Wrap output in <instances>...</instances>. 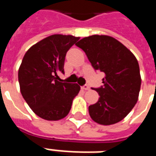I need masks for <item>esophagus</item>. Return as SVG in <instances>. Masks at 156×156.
Returning a JSON list of instances; mask_svg holds the SVG:
<instances>
[{"instance_id": "1", "label": "esophagus", "mask_w": 156, "mask_h": 156, "mask_svg": "<svg viewBox=\"0 0 156 156\" xmlns=\"http://www.w3.org/2000/svg\"><path fill=\"white\" fill-rule=\"evenodd\" d=\"M82 88H83V90H90V87H89L88 85H84Z\"/></svg>"}]
</instances>
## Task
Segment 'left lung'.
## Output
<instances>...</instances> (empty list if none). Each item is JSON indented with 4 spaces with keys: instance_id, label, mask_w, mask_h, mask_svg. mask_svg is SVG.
Listing matches in <instances>:
<instances>
[{
    "instance_id": "8db88e82",
    "label": "left lung",
    "mask_w": 156,
    "mask_h": 156,
    "mask_svg": "<svg viewBox=\"0 0 156 156\" xmlns=\"http://www.w3.org/2000/svg\"><path fill=\"white\" fill-rule=\"evenodd\" d=\"M76 45L85 52L95 70L105 73L104 85L92 88L100 98L89 106L90 117L103 126L121 121L133 109L140 91L142 79L135 56L108 35H90Z\"/></svg>"
}]
</instances>
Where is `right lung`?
I'll list each match as a JSON object with an SVG mask.
<instances>
[{"mask_svg": "<svg viewBox=\"0 0 156 156\" xmlns=\"http://www.w3.org/2000/svg\"><path fill=\"white\" fill-rule=\"evenodd\" d=\"M80 38L52 35L29 48L18 69L23 97L37 116L47 121H58L70 111L80 87L61 83L57 73H64L66 52Z\"/></svg>", "mask_w": 156, "mask_h": 156, "instance_id": "1", "label": "right lung"}]
</instances>
